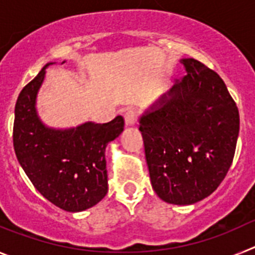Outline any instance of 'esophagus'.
<instances>
[{"instance_id": "34e87169", "label": "esophagus", "mask_w": 255, "mask_h": 255, "mask_svg": "<svg viewBox=\"0 0 255 255\" xmlns=\"http://www.w3.org/2000/svg\"><path fill=\"white\" fill-rule=\"evenodd\" d=\"M124 119H125V124L128 126L135 125L136 121H138V112L132 110V108H129V110H126L125 115H124Z\"/></svg>"}]
</instances>
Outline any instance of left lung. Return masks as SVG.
I'll use <instances>...</instances> for the list:
<instances>
[{"mask_svg":"<svg viewBox=\"0 0 255 255\" xmlns=\"http://www.w3.org/2000/svg\"><path fill=\"white\" fill-rule=\"evenodd\" d=\"M186 75L139 119L152 188L163 202L189 206L226 176L239 136V111L217 73L194 58Z\"/></svg>","mask_w":255,"mask_h":255,"instance_id":"8db88e82","label":"left lung"}]
</instances>
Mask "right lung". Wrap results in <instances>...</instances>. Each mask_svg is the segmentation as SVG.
Returning a JSON list of instances; mask_svg holds the SVG:
<instances>
[{
	"mask_svg": "<svg viewBox=\"0 0 255 255\" xmlns=\"http://www.w3.org/2000/svg\"><path fill=\"white\" fill-rule=\"evenodd\" d=\"M53 64H47L17 97L13 148L40 194L64 211L82 212L107 194L106 147L124 131V119L116 116L106 124L87 121L67 129L43 124L37 111V96L46 69Z\"/></svg>",
	"mask_w": 255,
	"mask_h": 255,
	"instance_id": "1",
	"label": "right lung"
}]
</instances>
